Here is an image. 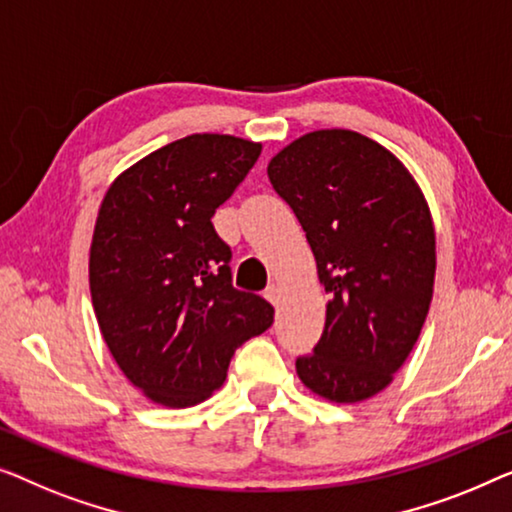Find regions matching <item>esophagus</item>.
<instances>
[{"instance_id": "esophagus-1", "label": "esophagus", "mask_w": 512, "mask_h": 512, "mask_svg": "<svg viewBox=\"0 0 512 512\" xmlns=\"http://www.w3.org/2000/svg\"><path fill=\"white\" fill-rule=\"evenodd\" d=\"M264 299H266V301H271V304L276 306V304H278V299H280V290H278V287H276V285H269V287H266V290H264Z\"/></svg>"}]
</instances>
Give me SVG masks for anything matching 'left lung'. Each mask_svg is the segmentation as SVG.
<instances>
[{"instance_id": "8db88e82", "label": "left lung", "mask_w": 512, "mask_h": 512, "mask_svg": "<svg viewBox=\"0 0 512 512\" xmlns=\"http://www.w3.org/2000/svg\"><path fill=\"white\" fill-rule=\"evenodd\" d=\"M269 181L304 227L329 294L325 331L297 357L308 390L336 403L390 385L427 318L436 271L429 206L406 167L350 129L301 136Z\"/></svg>"}]
</instances>
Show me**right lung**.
<instances>
[{"label":"right lung","mask_w":512,"mask_h":512,"mask_svg":"<svg viewBox=\"0 0 512 512\" xmlns=\"http://www.w3.org/2000/svg\"><path fill=\"white\" fill-rule=\"evenodd\" d=\"M259 153L236 136H185L127 169L99 208V329L129 383L162 406L211 397L236 348L273 325L269 301L232 285V248L211 222Z\"/></svg>","instance_id":"right-lung-1"}]
</instances>
